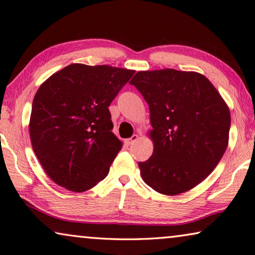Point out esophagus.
I'll return each mask as SVG.
<instances>
[{
	"instance_id": "obj_1",
	"label": "esophagus",
	"mask_w": 255,
	"mask_h": 255,
	"mask_svg": "<svg viewBox=\"0 0 255 255\" xmlns=\"http://www.w3.org/2000/svg\"><path fill=\"white\" fill-rule=\"evenodd\" d=\"M137 139H138V134H132V137L126 139V141H125V142H126L127 144H131V143H133L134 141H136Z\"/></svg>"
}]
</instances>
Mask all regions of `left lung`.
<instances>
[{"label":"left lung","instance_id":"obj_1","mask_svg":"<svg viewBox=\"0 0 255 255\" xmlns=\"http://www.w3.org/2000/svg\"><path fill=\"white\" fill-rule=\"evenodd\" d=\"M149 105L153 153L139 162L144 183L174 196L207 177L228 147L230 111L210 81L198 72L161 69L131 79Z\"/></svg>","mask_w":255,"mask_h":255}]
</instances>
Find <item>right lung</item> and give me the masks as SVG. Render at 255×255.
Listing matches in <instances>:
<instances>
[{
    "instance_id": "obj_1",
    "label": "right lung",
    "mask_w": 255,
    "mask_h": 255,
    "mask_svg": "<svg viewBox=\"0 0 255 255\" xmlns=\"http://www.w3.org/2000/svg\"><path fill=\"white\" fill-rule=\"evenodd\" d=\"M134 73L103 64L72 63L42 83L32 101L29 136L47 175L71 192L104 180L123 142L108 106Z\"/></svg>"
}]
</instances>
